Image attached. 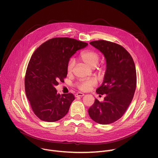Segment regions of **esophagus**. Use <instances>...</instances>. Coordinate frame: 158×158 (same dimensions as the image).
I'll return each instance as SVG.
<instances>
[{
  "label": "esophagus",
  "instance_id": "34e87169",
  "mask_svg": "<svg viewBox=\"0 0 158 158\" xmlns=\"http://www.w3.org/2000/svg\"><path fill=\"white\" fill-rule=\"evenodd\" d=\"M85 94H82V93H81V92H79V93H77L76 95H75V96H76V97H82L84 96Z\"/></svg>",
  "mask_w": 158,
  "mask_h": 158
}]
</instances>
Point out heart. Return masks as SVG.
I'll return each mask as SVG.
<instances>
[{
	"mask_svg": "<svg viewBox=\"0 0 158 158\" xmlns=\"http://www.w3.org/2000/svg\"><path fill=\"white\" fill-rule=\"evenodd\" d=\"M80 60L86 66L90 69H95L97 66L99 60H100V55L94 51L87 50L82 52L79 56ZM74 66V61L73 59L69 60L67 64V73H71ZM96 85V82L94 79H89L85 81L79 82L77 84V88L82 91L89 90L93 86Z\"/></svg>",
	"mask_w": 158,
	"mask_h": 158,
	"instance_id": "obj_1",
	"label": "heart"
}]
</instances>
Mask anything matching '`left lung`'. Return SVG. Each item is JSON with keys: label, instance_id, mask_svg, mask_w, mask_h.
<instances>
[{"label": "left lung", "instance_id": "8db88e82", "mask_svg": "<svg viewBox=\"0 0 158 158\" xmlns=\"http://www.w3.org/2000/svg\"><path fill=\"white\" fill-rule=\"evenodd\" d=\"M89 44L103 54L106 69L102 83L96 90L98 94L105 95L104 101L95 99L88 114L95 122L106 125L120 119L133 98L136 67L130 54L121 45L105 40Z\"/></svg>", "mask_w": 158, "mask_h": 158}]
</instances>
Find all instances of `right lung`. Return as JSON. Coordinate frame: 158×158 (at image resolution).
Listing matches in <instances>:
<instances>
[{"label": "right lung", "mask_w": 158, "mask_h": 158, "mask_svg": "<svg viewBox=\"0 0 158 158\" xmlns=\"http://www.w3.org/2000/svg\"><path fill=\"white\" fill-rule=\"evenodd\" d=\"M88 45L69 38H54L41 44L31 57L25 89L31 108L43 121L52 122L67 114L75 97L57 93L55 86L67 76V64L78 50Z\"/></svg>", "instance_id": "add662e5"}]
</instances>
